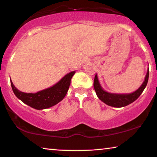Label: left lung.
Here are the masks:
<instances>
[{"label":"left lung","instance_id":"8db88e82","mask_svg":"<svg viewBox=\"0 0 157 157\" xmlns=\"http://www.w3.org/2000/svg\"><path fill=\"white\" fill-rule=\"evenodd\" d=\"M149 71L148 68L147 73L146 74L144 81L142 84L136 91L130 94H113L106 91L101 86L97 74H96L94 81V90H95L98 98L109 106L117 107V108L126 106L136 101L139 97V96L142 94L143 91L147 85L148 80H149Z\"/></svg>","mask_w":157,"mask_h":157}]
</instances>
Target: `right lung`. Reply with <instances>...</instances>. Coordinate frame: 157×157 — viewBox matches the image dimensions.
Here are the masks:
<instances>
[{"instance_id": "add662e5", "label": "right lung", "mask_w": 157, "mask_h": 157, "mask_svg": "<svg viewBox=\"0 0 157 157\" xmlns=\"http://www.w3.org/2000/svg\"><path fill=\"white\" fill-rule=\"evenodd\" d=\"M76 71H71L65 75L59 82L53 86L38 91L37 93H24L16 89L10 79L13 91L17 98L28 106L37 110L50 108L63 99L69 89L72 76Z\"/></svg>"}]
</instances>
